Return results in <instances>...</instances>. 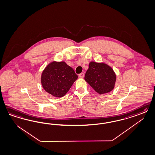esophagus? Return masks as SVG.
Segmentation results:
<instances>
[{
  "label": "esophagus",
  "mask_w": 155,
  "mask_h": 155,
  "mask_svg": "<svg viewBox=\"0 0 155 155\" xmlns=\"http://www.w3.org/2000/svg\"><path fill=\"white\" fill-rule=\"evenodd\" d=\"M79 77L80 78H83L84 77V73H81L79 75Z\"/></svg>",
  "instance_id": "34e87169"
}]
</instances>
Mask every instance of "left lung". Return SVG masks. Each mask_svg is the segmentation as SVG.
I'll return each mask as SVG.
<instances>
[{
  "label": "left lung",
  "instance_id": "1",
  "mask_svg": "<svg viewBox=\"0 0 155 155\" xmlns=\"http://www.w3.org/2000/svg\"><path fill=\"white\" fill-rule=\"evenodd\" d=\"M84 79L96 92L103 94L114 89L116 75L112 68L107 64L91 61Z\"/></svg>",
  "mask_w": 155,
  "mask_h": 155
}]
</instances>
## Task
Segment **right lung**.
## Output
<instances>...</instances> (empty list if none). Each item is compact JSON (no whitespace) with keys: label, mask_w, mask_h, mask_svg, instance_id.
<instances>
[{"label":"right lung","mask_w":155,"mask_h":155,"mask_svg":"<svg viewBox=\"0 0 155 155\" xmlns=\"http://www.w3.org/2000/svg\"><path fill=\"white\" fill-rule=\"evenodd\" d=\"M77 79L74 70L65 62L53 61L43 71L41 82L46 92L60 97L67 93Z\"/></svg>","instance_id":"obj_1"}]
</instances>
